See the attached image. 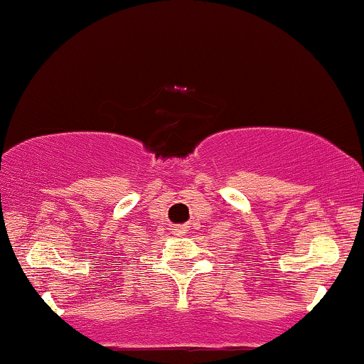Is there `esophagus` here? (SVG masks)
<instances>
[{
	"label": "esophagus",
	"instance_id": "34e87169",
	"mask_svg": "<svg viewBox=\"0 0 364 364\" xmlns=\"http://www.w3.org/2000/svg\"><path fill=\"white\" fill-rule=\"evenodd\" d=\"M173 233L175 235H182V233H186V226L183 225H177V226H173Z\"/></svg>",
	"mask_w": 364,
	"mask_h": 364
}]
</instances>
